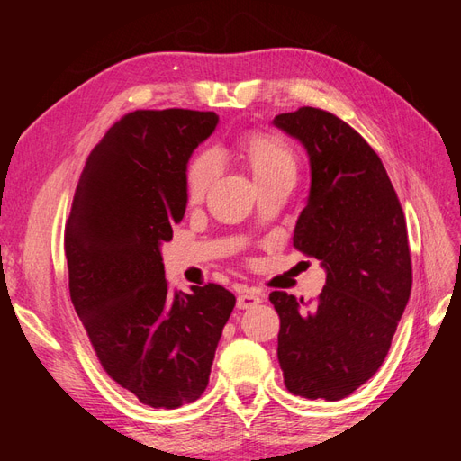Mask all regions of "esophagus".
I'll return each instance as SVG.
<instances>
[{
	"label": "esophagus",
	"instance_id": "1",
	"mask_svg": "<svg viewBox=\"0 0 461 461\" xmlns=\"http://www.w3.org/2000/svg\"><path fill=\"white\" fill-rule=\"evenodd\" d=\"M261 302H263L261 292L256 290V288H249L239 296V300H236V305H239V310H249V308H254V305H258Z\"/></svg>",
	"mask_w": 461,
	"mask_h": 461
}]
</instances>
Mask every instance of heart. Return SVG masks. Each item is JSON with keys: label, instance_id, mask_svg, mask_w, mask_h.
Wrapping results in <instances>:
<instances>
[{"label": "heart", "instance_id": "b5f03b06", "mask_svg": "<svg viewBox=\"0 0 461 461\" xmlns=\"http://www.w3.org/2000/svg\"><path fill=\"white\" fill-rule=\"evenodd\" d=\"M240 156L246 159L256 183L275 176H296V153L283 138L263 132H249L236 142ZM217 173V158L213 151H202L188 163L186 169V200L198 203L205 198Z\"/></svg>", "mask_w": 461, "mask_h": 461}]
</instances>
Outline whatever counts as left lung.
Masks as SVG:
<instances>
[{"label": "left lung", "mask_w": 461, "mask_h": 461, "mask_svg": "<svg viewBox=\"0 0 461 461\" xmlns=\"http://www.w3.org/2000/svg\"><path fill=\"white\" fill-rule=\"evenodd\" d=\"M308 149L312 190L294 248L327 269L303 305L275 290L278 364L292 394L340 400L383 366L411 292L406 217L366 138L329 111L300 107L273 121Z\"/></svg>", "instance_id": "8db88e82"}]
</instances>
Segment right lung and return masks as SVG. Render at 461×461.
Returning a JSON list of instances; mask_svg holds the SVG:
<instances>
[{
	"mask_svg": "<svg viewBox=\"0 0 461 461\" xmlns=\"http://www.w3.org/2000/svg\"><path fill=\"white\" fill-rule=\"evenodd\" d=\"M213 111L138 109L90 151L65 225L68 292L104 371L151 408L198 400L236 298L171 290L159 246L186 209V163Z\"/></svg>",
	"mask_w": 461,
	"mask_h": 461,
	"instance_id": "obj_1",
	"label": "right lung"
}]
</instances>
